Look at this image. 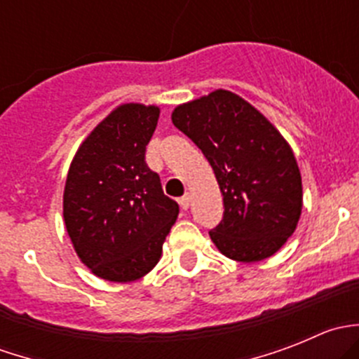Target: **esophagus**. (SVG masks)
Listing matches in <instances>:
<instances>
[{"mask_svg": "<svg viewBox=\"0 0 359 359\" xmlns=\"http://www.w3.org/2000/svg\"><path fill=\"white\" fill-rule=\"evenodd\" d=\"M179 203H180V206H182L184 210L189 208V205H191V194H184V196L179 200Z\"/></svg>", "mask_w": 359, "mask_h": 359, "instance_id": "34e87169", "label": "esophagus"}]
</instances>
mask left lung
I'll use <instances>...</instances> for the list:
<instances>
[{"label":"left lung","instance_id":"8db88e82","mask_svg":"<svg viewBox=\"0 0 359 359\" xmlns=\"http://www.w3.org/2000/svg\"><path fill=\"white\" fill-rule=\"evenodd\" d=\"M172 123L200 147L219 182L224 217L210 231L217 250L247 264L274 255L302 213V177L280 130L222 88L179 104Z\"/></svg>","mask_w":359,"mask_h":359}]
</instances>
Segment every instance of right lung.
Masks as SVG:
<instances>
[{"label": "right lung", "instance_id": "add662e5", "mask_svg": "<svg viewBox=\"0 0 359 359\" xmlns=\"http://www.w3.org/2000/svg\"><path fill=\"white\" fill-rule=\"evenodd\" d=\"M158 118L154 104H119L85 137L69 166L64 222L76 255L100 280L146 276L179 215L144 161Z\"/></svg>", "mask_w": 359, "mask_h": 359}]
</instances>
